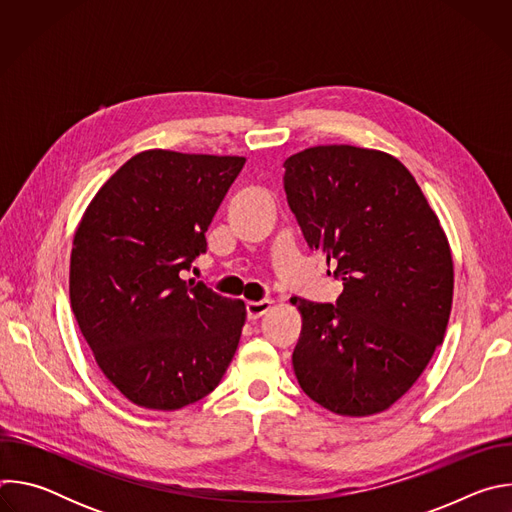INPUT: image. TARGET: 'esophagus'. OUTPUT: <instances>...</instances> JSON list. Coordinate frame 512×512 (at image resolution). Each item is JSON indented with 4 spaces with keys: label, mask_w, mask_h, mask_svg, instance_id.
Wrapping results in <instances>:
<instances>
[{
    "label": "esophagus",
    "mask_w": 512,
    "mask_h": 512,
    "mask_svg": "<svg viewBox=\"0 0 512 512\" xmlns=\"http://www.w3.org/2000/svg\"><path fill=\"white\" fill-rule=\"evenodd\" d=\"M271 300H259V302H249L247 304V316L249 320H257L261 318L263 314H267L271 310Z\"/></svg>",
    "instance_id": "esophagus-1"
}]
</instances>
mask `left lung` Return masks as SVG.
<instances>
[{"label":"left lung","mask_w":512,"mask_h":512,"mask_svg":"<svg viewBox=\"0 0 512 512\" xmlns=\"http://www.w3.org/2000/svg\"><path fill=\"white\" fill-rule=\"evenodd\" d=\"M283 186L310 249L344 281L336 304L294 296V371L342 417L387 411L442 344L454 298L450 241L413 174L391 154L314 145L283 162Z\"/></svg>","instance_id":"left-lung-1"}]
</instances>
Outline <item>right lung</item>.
Returning <instances> with one entry per match:
<instances>
[{"label":"right lung","instance_id":"1","mask_svg":"<svg viewBox=\"0 0 512 512\" xmlns=\"http://www.w3.org/2000/svg\"><path fill=\"white\" fill-rule=\"evenodd\" d=\"M243 156L145 150L93 196L72 239L70 308L105 379L133 405L176 411L221 383L245 326L182 269L206 251Z\"/></svg>","mask_w":512,"mask_h":512}]
</instances>
